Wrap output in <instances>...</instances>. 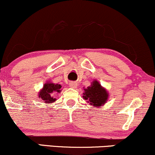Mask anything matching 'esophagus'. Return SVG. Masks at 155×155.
I'll list each match as a JSON object with an SVG mask.
<instances>
[{"mask_svg": "<svg viewBox=\"0 0 155 155\" xmlns=\"http://www.w3.org/2000/svg\"><path fill=\"white\" fill-rule=\"evenodd\" d=\"M69 85H70V87L73 89H76V87H77V83L74 82V81H71V82H70Z\"/></svg>", "mask_w": 155, "mask_h": 155, "instance_id": "obj_1", "label": "esophagus"}]
</instances>
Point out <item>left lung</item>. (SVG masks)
I'll use <instances>...</instances> for the list:
<instances>
[{
  "mask_svg": "<svg viewBox=\"0 0 155 155\" xmlns=\"http://www.w3.org/2000/svg\"><path fill=\"white\" fill-rule=\"evenodd\" d=\"M84 90L83 98L93 107L103 106L109 97V93L97 80L94 79L87 88L84 87Z\"/></svg>",
  "mask_w": 155,
  "mask_h": 155,
  "instance_id": "obj_1",
  "label": "left lung"
}]
</instances>
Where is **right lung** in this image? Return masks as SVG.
I'll return each mask as SVG.
<instances>
[{"instance_id": "right-lung-1", "label": "right lung", "mask_w": 155, "mask_h": 155, "mask_svg": "<svg viewBox=\"0 0 155 155\" xmlns=\"http://www.w3.org/2000/svg\"><path fill=\"white\" fill-rule=\"evenodd\" d=\"M61 84H58L48 81L44 84L42 89L38 93V97L45 104H51L56 100L54 94L61 92Z\"/></svg>"}]
</instances>
